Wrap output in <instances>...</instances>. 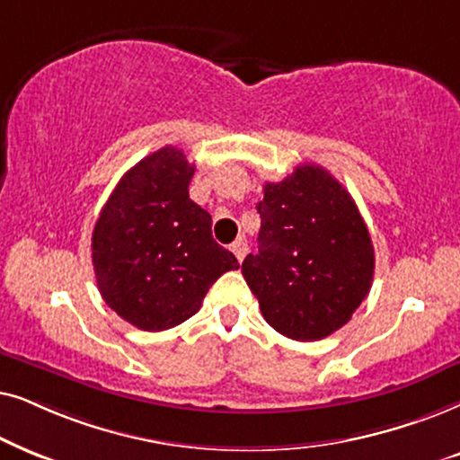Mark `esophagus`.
<instances>
[{
    "instance_id": "34e87169",
    "label": "esophagus",
    "mask_w": 460,
    "mask_h": 460,
    "mask_svg": "<svg viewBox=\"0 0 460 460\" xmlns=\"http://www.w3.org/2000/svg\"><path fill=\"white\" fill-rule=\"evenodd\" d=\"M231 250H234L235 259L242 262L243 259H246V254H248V243H246V240H243V237H240V240L234 242V246H231Z\"/></svg>"
}]
</instances>
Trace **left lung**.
<instances>
[{
  "mask_svg": "<svg viewBox=\"0 0 460 460\" xmlns=\"http://www.w3.org/2000/svg\"><path fill=\"white\" fill-rule=\"evenodd\" d=\"M259 252L242 273L267 323L292 341H320L351 320L368 296L375 248L362 214L328 170L303 164L267 182Z\"/></svg>",
  "mask_w": 460,
  "mask_h": 460,
  "instance_id": "left-lung-1",
  "label": "left lung"
}]
</instances>
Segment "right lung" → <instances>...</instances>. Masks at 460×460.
<instances>
[{
  "label": "right lung",
  "mask_w": 460,
  "mask_h": 460,
  "mask_svg": "<svg viewBox=\"0 0 460 460\" xmlns=\"http://www.w3.org/2000/svg\"><path fill=\"white\" fill-rule=\"evenodd\" d=\"M195 166L162 146L121 176L92 231L105 303L146 332L182 323L237 259L212 237V217L189 198Z\"/></svg>",
  "instance_id": "add662e5"
}]
</instances>
